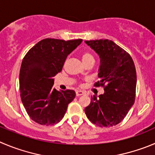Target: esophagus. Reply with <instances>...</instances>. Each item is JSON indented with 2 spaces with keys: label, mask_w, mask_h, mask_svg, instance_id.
I'll return each instance as SVG.
<instances>
[{
  "label": "esophagus",
  "mask_w": 155,
  "mask_h": 155,
  "mask_svg": "<svg viewBox=\"0 0 155 155\" xmlns=\"http://www.w3.org/2000/svg\"><path fill=\"white\" fill-rule=\"evenodd\" d=\"M76 96H78V97H79V96H81V95H85V92H83V91L78 90L76 92Z\"/></svg>",
  "instance_id": "34e87169"
}]
</instances>
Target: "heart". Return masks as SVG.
Masks as SVG:
<instances>
[{
  "instance_id": "obj_1",
  "label": "heart",
  "mask_w": 155,
  "mask_h": 155,
  "mask_svg": "<svg viewBox=\"0 0 155 155\" xmlns=\"http://www.w3.org/2000/svg\"><path fill=\"white\" fill-rule=\"evenodd\" d=\"M82 60H83V62L86 63V62L88 61V60H91V59H94V58L91 53H88V52H84V53H82Z\"/></svg>"
}]
</instances>
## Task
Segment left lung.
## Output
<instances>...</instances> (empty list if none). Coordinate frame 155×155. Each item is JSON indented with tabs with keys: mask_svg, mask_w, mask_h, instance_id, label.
Instances as JSON below:
<instances>
[{
	"mask_svg": "<svg viewBox=\"0 0 155 155\" xmlns=\"http://www.w3.org/2000/svg\"><path fill=\"white\" fill-rule=\"evenodd\" d=\"M85 43L100 57L99 78L95 86H102L104 94L94 95L85 108L89 121L99 127L118 125L134 103L137 76L132 58L109 40H86Z\"/></svg>",
	"mask_w": 155,
	"mask_h": 155,
	"instance_id": "obj_1",
	"label": "left lung"
}]
</instances>
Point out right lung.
Instances as JSON below:
<instances>
[{
    "mask_svg": "<svg viewBox=\"0 0 155 155\" xmlns=\"http://www.w3.org/2000/svg\"><path fill=\"white\" fill-rule=\"evenodd\" d=\"M82 41L43 39L23 59L19 78L21 101L30 118L37 123L47 126L58 123L75 99V91L56 90L53 77L61 72L68 55Z\"/></svg>",
    "mask_w": 155,
    "mask_h": 155,
    "instance_id": "obj_1",
    "label": "right lung"
}]
</instances>
